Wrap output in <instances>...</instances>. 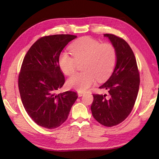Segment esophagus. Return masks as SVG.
Here are the masks:
<instances>
[{"mask_svg": "<svg viewBox=\"0 0 159 159\" xmlns=\"http://www.w3.org/2000/svg\"><path fill=\"white\" fill-rule=\"evenodd\" d=\"M84 94H85V93H83V92H78V96H79V97L83 96Z\"/></svg>", "mask_w": 159, "mask_h": 159, "instance_id": "obj_1", "label": "esophagus"}]
</instances>
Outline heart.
Listing matches in <instances>:
<instances>
[{
  "label": "heart",
  "mask_w": 159,
  "mask_h": 159,
  "mask_svg": "<svg viewBox=\"0 0 159 159\" xmlns=\"http://www.w3.org/2000/svg\"><path fill=\"white\" fill-rule=\"evenodd\" d=\"M74 57L62 52L59 64L62 72L67 76L73 74L78 63H83L82 73H77L67 80V86L79 92H85L98 80L107 79L116 66L117 54L114 46L109 43L100 42L90 37H83L70 46Z\"/></svg>",
  "instance_id": "heart-1"
}]
</instances>
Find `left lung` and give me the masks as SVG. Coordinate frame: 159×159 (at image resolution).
Wrapping results in <instances>:
<instances>
[{"label": "left lung", "mask_w": 159, "mask_h": 159, "mask_svg": "<svg viewBox=\"0 0 159 159\" xmlns=\"http://www.w3.org/2000/svg\"><path fill=\"white\" fill-rule=\"evenodd\" d=\"M116 50V66L109 79L99 88L107 94H93L91 106L95 120L111 127L126 119L134 105L139 88V74L135 57L128 43L113 34H104Z\"/></svg>", "instance_id": "obj_1"}]
</instances>
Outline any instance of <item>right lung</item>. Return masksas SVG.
Masks as SVG:
<instances>
[{"instance_id": "1", "label": "right lung", "mask_w": 159, "mask_h": 159, "mask_svg": "<svg viewBox=\"0 0 159 159\" xmlns=\"http://www.w3.org/2000/svg\"><path fill=\"white\" fill-rule=\"evenodd\" d=\"M76 35H54L39 39L24 58L18 77L23 106L39 126L54 129L65 121L77 93L67 91L56 94L65 83L59 58L66 46Z\"/></svg>"}]
</instances>
